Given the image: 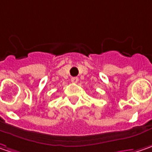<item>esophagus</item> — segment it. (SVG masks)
<instances>
[{
  "label": "esophagus",
  "mask_w": 152,
  "mask_h": 152,
  "mask_svg": "<svg viewBox=\"0 0 152 152\" xmlns=\"http://www.w3.org/2000/svg\"><path fill=\"white\" fill-rule=\"evenodd\" d=\"M71 82L73 83H77V82H78V78H77V77H72V78H71Z\"/></svg>",
  "instance_id": "34e87169"
}]
</instances>
